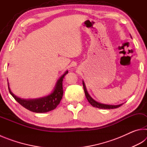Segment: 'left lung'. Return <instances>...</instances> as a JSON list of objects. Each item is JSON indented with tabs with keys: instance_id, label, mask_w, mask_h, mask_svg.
Returning <instances> with one entry per match:
<instances>
[{
	"instance_id": "8db88e82",
	"label": "left lung",
	"mask_w": 147,
	"mask_h": 147,
	"mask_svg": "<svg viewBox=\"0 0 147 147\" xmlns=\"http://www.w3.org/2000/svg\"><path fill=\"white\" fill-rule=\"evenodd\" d=\"M82 84H83V87H84V92H85V94L87 99L89 103H90L92 106L93 107H95V108H100V109H115V108H117L119 107H120L121 105H123V104H119V105H109V104H101L100 102H98L96 100H94V99L91 97V96L89 95V94L88 93V91L86 89V87L85 85V83L84 82L82 81Z\"/></svg>"
}]
</instances>
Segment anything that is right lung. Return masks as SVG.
<instances>
[{
  "label": "right lung",
  "mask_w": 147,
  "mask_h": 147,
  "mask_svg": "<svg viewBox=\"0 0 147 147\" xmlns=\"http://www.w3.org/2000/svg\"><path fill=\"white\" fill-rule=\"evenodd\" d=\"M68 73L67 71L57 81L54 91L49 95L39 98L35 99H23L17 97L12 93L9 89V83L8 82L9 93L17 102L23 106L24 108L35 113H45L55 109L60 102L63 94V79L64 76Z\"/></svg>",
  "instance_id": "add662e5"
}]
</instances>
